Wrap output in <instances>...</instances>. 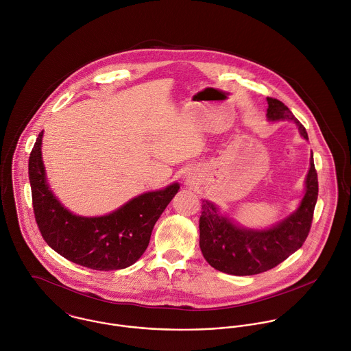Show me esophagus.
Listing matches in <instances>:
<instances>
[{"label":"esophagus","instance_id":"1","mask_svg":"<svg viewBox=\"0 0 351 351\" xmlns=\"http://www.w3.org/2000/svg\"><path fill=\"white\" fill-rule=\"evenodd\" d=\"M184 179H186V182L190 183V184H194L195 180H197L195 175H193V173H190V172H187V175H184Z\"/></svg>","mask_w":351,"mask_h":351}]
</instances>
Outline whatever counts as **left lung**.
I'll use <instances>...</instances> for the list:
<instances>
[{
  "label": "left lung",
  "mask_w": 351,
  "mask_h": 351,
  "mask_svg": "<svg viewBox=\"0 0 351 351\" xmlns=\"http://www.w3.org/2000/svg\"><path fill=\"white\" fill-rule=\"evenodd\" d=\"M267 121H291L304 140L305 128L277 99L267 97ZM317 173L313 154L305 178V193L298 208L266 229L245 228L222 214L210 201H202L199 218V247L206 262L218 271L232 276H255L278 266L294 254L308 237L317 202Z\"/></svg>",
  "instance_id": "obj_1"
}]
</instances>
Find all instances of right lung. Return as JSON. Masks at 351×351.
Here are the masks:
<instances>
[{"label": "right lung", "instance_id": "obj_1", "mask_svg": "<svg viewBox=\"0 0 351 351\" xmlns=\"http://www.w3.org/2000/svg\"><path fill=\"white\" fill-rule=\"evenodd\" d=\"M42 138L43 132L31 152L28 176L35 219L45 241L65 259L92 270H121L134 265L180 184L175 182L162 190L143 193L104 215H77L50 189L42 160Z\"/></svg>", "mask_w": 351, "mask_h": 351}]
</instances>
